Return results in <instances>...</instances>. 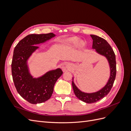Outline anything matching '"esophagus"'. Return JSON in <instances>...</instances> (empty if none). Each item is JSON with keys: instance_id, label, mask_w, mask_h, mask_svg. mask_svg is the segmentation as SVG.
<instances>
[{"instance_id": "obj_1", "label": "esophagus", "mask_w": 131, "mask_h": 131, "mask_svg": "<svg viewBox=\"0 0 131 131\" xmlns=\"http://www.w3.org/2000/svg\"><path fill=\"white\" fill-rule=\"evenodd\" d=\"M71 67H72L71 64H69V63H65L64 66L62 67V70L63 72H65V71L69 70L71 68Z\"/></svg>"}]
</instances>
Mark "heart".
Returning <instances> with one entry per match:
<instances>
[{
	"label": "heart",
	"instance_id": "heart-1",
	"mask_svg": "<svg viewBox=\"0 0 131 131\" xmlns=\"http://www.w3.org/2000/svg\"><path fill=\"white\" fill-rule=\"evenodd\" d=\"M79 39L77 37H73L68 39V40H67V42L69 43H73V44H77V43L79 42Z\"/></svg>",
	"mask_w": 131,
	"mask_h": 131
}]
</instances>
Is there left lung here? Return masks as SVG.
I'll use <instances>...</instances> for the list:
<instances>
[{
  "label": "left lung",
  "instance_id": "left-lung-1",
  "mask_svg": "<svg viewBox=\"0 0 131 131\" xmlns=\"http://www.w3.org/2000/svg\"><path fill=\"white\" fill-rule=\"evenodd\" d=\"M90 35L93 40L92 49L96 50L97 53L106 58L109 63L110 72V77L106 84L100 90L93 93H85L80 91L75 85L73 78L72 86L75 96L86 103H93L106 96L112 88L116 74V57L112 47L103 38L95 35Z\"/></svg>",
  "mask_w": 131,
  "mask_h": 131
}]
</instances>
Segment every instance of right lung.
Masks as SVG:
<instances>
[{"label": "right lung", "instance_id": "obj_1", "mask_svg": "<svg viewBox=\"0 0 131 131\" xmlns=\"http://www.w3.org/2000/svg\"><path fill=\"white\" fill-rule=\"evenodd\" d=\"M56 35L53 33L29 34L17 43L14 51L11 72L16 89L19 95L31 104L41 103L50 98L57 79L63 74L60 68L49 71L37 78L29 73L27 61L39 47Z\"/></svg>", "mask_w": 131, "mask_h": 131}]
</instances>
